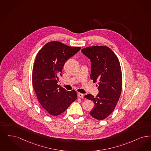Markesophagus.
Listing matches in <instances>:
<instances>
[{
    "mask_svg": "<svg viewBox=\"0 0 151 151\" xmlns=\"http://www.w3.org/2000/svg\"><path fill=\"white\" fill-rule=\"evenodd\" d=\"M78 96L79 98H84V95L83 93H78Z\"/></svg>",
    "mask_w": 151,
    "mask_h": 151,
    "instance_id": "34e87169",
    "label": "esophagus"
}]
</instances>
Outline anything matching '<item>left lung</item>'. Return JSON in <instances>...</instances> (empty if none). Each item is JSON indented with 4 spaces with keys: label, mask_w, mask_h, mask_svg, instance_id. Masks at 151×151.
<instances>
[{
    "label": "left lung",
    "mask_w": 151,
    "mask_h": 151,
    "mask_svg": "<svg viewBox=\"0 0 151 151\" xmlns=\"http://www.w3.org/2000/svg\"><path fill=\"white\" fill-rule=\"evenodd\" d=\"M81 52L91 61V79L93 83L98 82L96 97L88 94L85 98L92 100L95 104L90 115L102 120L113 111L121 93L122 78L120 64L114 53L106 46L88 47Z\"/></svg>",
    "instance_id": "left-lung-1"
}]
</instances>
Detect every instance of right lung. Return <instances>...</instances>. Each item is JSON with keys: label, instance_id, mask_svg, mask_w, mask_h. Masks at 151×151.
Here are the masks:
<instances>
[{"label": "right lung", "instance_id": "obj_1", "mask_svg": "<svg viewBox=\"0 0 151 151\" xmlns=\"http://www.w3.org/2000/svg\"><path fill=\"white\" fill-rule=\"evenodd\" d=\"M80 50L53 41L37 54L33 67V87L40 104L50 115L61 114L77 99L76 91H67L58 83L66 61Z\"/></svg>", "mask_w": 151, "mask_h": 151}]
</instances>
